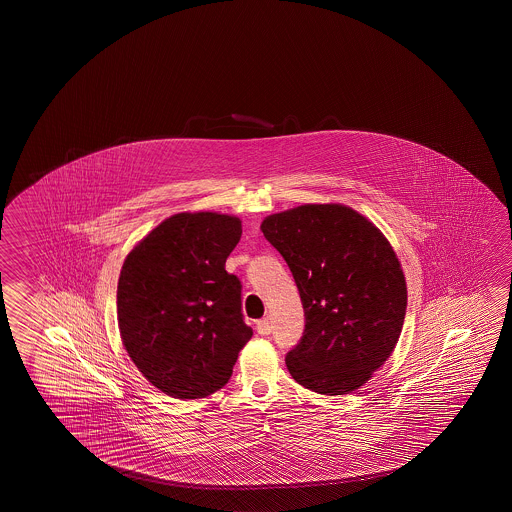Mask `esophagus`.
Wrapping results in <instances>:
<instances>
[{"label":"esophagus","mask_w":512,"mask_h":512,"mask_svg":"<svg viewBox=\"0 0 512 512\" xmlns=\"http://www.w3.org/2000/svg\"><path fill=\"white\" fill-rule=\"evenodd\" d=\"M271 328L273 327H271L268 318L257 321V332H259L260 336H268V334H271Z\"/></svg>","instance_id":"esophagus-1"}]
</instances>
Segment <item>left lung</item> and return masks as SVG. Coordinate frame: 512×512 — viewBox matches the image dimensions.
Returning a JSON list of instances; mask_svg holds the SVG:
<instances>
[{
  "label": "left lung",
  "instance_id": "1",
  "mask_svg": "<svg viewBox=\"0 0 512 512\" xmlns=\"http://www.w3.org/2000/svg\"><path fill=\"white\" fill-rule=\"evenodd\" d=\"M300 291L305 332L287 353L291 377L327 396L364 386L402 334L407 284L393 246L341 203H305L264 218Z\"/></svg>",
  "mask_w": 512,
  "mask_h": 512
}]
</instances>
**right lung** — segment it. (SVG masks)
<instances>
[{"label": "right lung", "instance_id": "1", "mask_svg": "<svg viewBox=\"0 0 512 512\" xmlns=\"http://www.w3.org/2000/svg\"><path fill=\"white\" fill-rule=\"evenodd\" d=\"M241 219L180 212L126 255L118 323L128 357L151 386L178 400L216 393L253 336L241 314V282L225 269Z\"/></svg>", "mask_w": 512, "mask_h": 512}]
</instances>
